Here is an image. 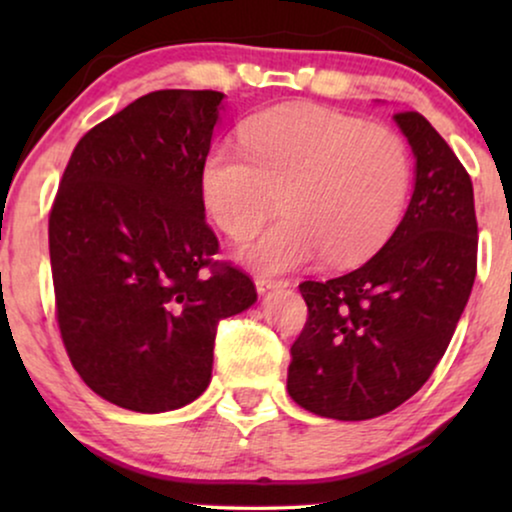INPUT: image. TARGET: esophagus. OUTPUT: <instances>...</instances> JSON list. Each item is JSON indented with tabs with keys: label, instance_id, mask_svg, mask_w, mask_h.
<instances>
[{
	"label": "esophagus",
	"instance_id": "obj_1",
	"mask_svg": "<svg viewBox=\"0 0 512 512\" xmlns=\"http://www.w3.org/2000/svg\"><path fill=\"white\" fill-rule=\"evenodd\" d=\"M284 286H289L286 279H272V277H256V289L258 293H268L272 289H284Z\"/></svg>",
	"mask_w": 512,
	"mask_h": 512
}]
</instances>
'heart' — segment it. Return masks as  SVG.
Listing matches in <instances>:
<instances>
[{"label": "heart", "mask_w": 512, "mask_h": 512, "mask_svg": "<svg viewBox=\"0 0 512 512\" xmlns=\"http://www.w3.org/2000/svg\"><path fill=\"white\" fill-rule=\"evenodd\" d=\"M403 137L317 104H284L249 118L242 144L221 142L200 167L207 214L230 240L254 233L277 205L282 219L240 249L258 272L354 265L401 221L410 191Z\"/></svg>", "instance_id": "heart-1"}]
</instances>
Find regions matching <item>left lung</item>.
<instances>
[{
  "label": "left lung",
  "mask_w": 512,
  "mask_h": 512,
  "mask_svg": "<svg viewBox=\"0 0 512 512\" xmlns=\"http://www.w3.org/2000/svg\"><path fill=\"white\" fill-rule=\"evenodd\" d=\"M394 121L415 156V191L387 244L347 275L303 282L307 324L286 389L340 422L380 417L415 396L443 359L478 263L473 184L417 111Z\"/></svg>",
  "instance_id": "8db88e82"
}]
</instances>
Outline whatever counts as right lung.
Masks as SVG:
<instances>
[{
    "label": "right lung",
    "mask_w": 512,
    "mask_h": 512,
    "mask_svg": "<svg viewBox=\"0 0 512 512\" xmlns=\"http://www.w3.org/2000/svg\"><path fill=\"white\" fill-rule=\"evenodd\" d=\"M223 93L156 90L81 137L48 219L55 310L81 380L118 408L165 412L212 380L221 319L256 286L214 261L200 167Z\"/></svg>",
    "instance_id": "1"
}]
</instances>
